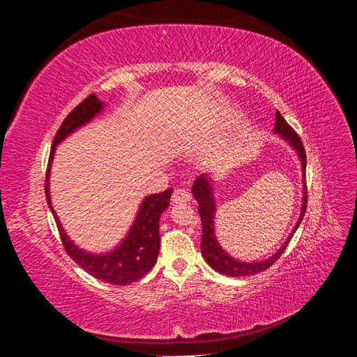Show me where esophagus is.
Listing matches in <instances>:
<instances>
[{
	"mask_svg": "<svg viewBox=\"0 0 357 357\" xmlns=\"http://www.w3.org/2000/svg\"><path fill=\"white\" fill-rule=\"evenodd\" d=\"M190 199H192V195H190V192L186 190V189H176L174 193H172V197H171V201L174 204L188 202Z\"/></svg>",
	"mask_w": 357,
	"mask_h": 357,
	"instance_id": "esophagus-1",
	"label": "esophagus"
}]
</instances>
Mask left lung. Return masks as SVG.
<instances>
[{
    "instance_id": "1",
    "label": "left lung",
    "mask_w": 357,
    "mask_h": 357,
    "mask_svg": "<svg viewBox=\"0 0 357 357\" xmlns=\"http://www.w3.org/2000/svg\"><path fill=\"white\" fill-rule=\"evenodd\" d=\"M274 132L282 137L284 142L289 143V146L295 150L299 160H301V169H302V205H301V213L296 220V225L294 229L289 234L283 245L278 248V250L268 259L259 262H243L238 259L232 257L225 252V248L219 244L218 238H215L214 232V219H215V197H214V188H213V180L210 174H201L192 186V193L195 199L198 201V213L201 215V223H202V241H201V253L214 271L220 274L229 275V277H243V275H255L265 271L266 268L271 266L277 259L282 256L284 248L287 247L291 236L296 232L299 223L304 218L305 210H307V188H305V167H307V158H305V150L302 146L301 138L298 134L289 126V123L284 121V117L280 114V112L275 113V125H274Z\"/></svg>"
}]
</instances>
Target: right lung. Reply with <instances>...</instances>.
<instances>
[{
  "mask_svg": "<svg viewBox=\"0 0 357 357\" xmlns=\"http://www.w3.org/2000/svg\"><path fill=\"white\" fill-rule=\"evenodd\" d=\"M104 109L105 104L96 98L95 93H92L75 107L66 117V121L62 122L50 149L49 165L46 172V201L58 225L63 248H66L73 261L80 268H83L86 273L101 280V282L126 286L146 275L156 264L160 247L159 219L160 214L168 208L172 189H167L162 193H152V195L146 197L142 204H139L134 223L129 228L125 238L114 248H112L110 252L104 253L88 252L75 244L67 235L66 229H63V226L56 215V211L52 207L50 199V167L53 156H55L56 152V147L67 137L77 131V129L92 122L96 116H100L104 112Z\"/></svg>",
  "mask_w": 357,
  "mask_h": 357,
  "instance_id": "1",
  "label": "right lung"
}]
</instances>
